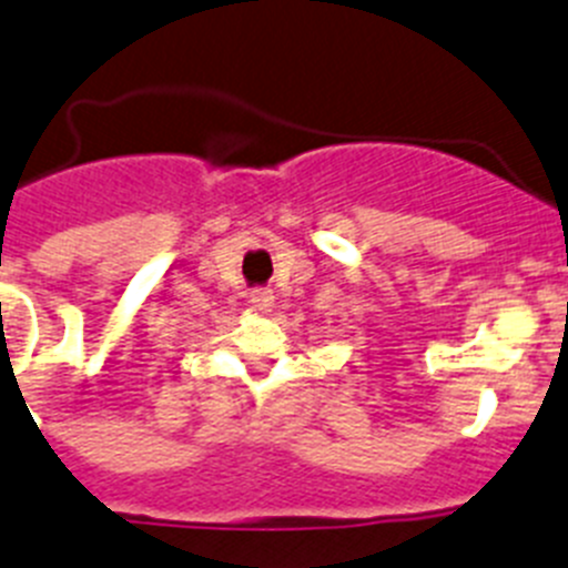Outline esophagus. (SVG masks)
Wrapping results in <instances>:
<instances>
[{"label": "esophagus", "instance_id": "obj_1", "mask_svg": "<svg viewBox=\"0 0 568 568\" xmlns=\"http://www.w3.org/2000/svg\"><path fill=\"white\" fill-rule=\"evenodd\" d=\"M248 302H252L257 311H268L274 305V291L272 288H254L248 294Z\"/></svg>", "mask_w": 568, "mask_h": 568}]
</instances>
